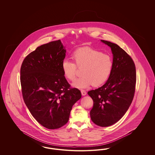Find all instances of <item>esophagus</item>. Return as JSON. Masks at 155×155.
I'll return each mask as SVG.
<instances>
[{"label": "esophagus", "instance_id": "1", "mask_svg": "<svg viewBox=\"0 0 155 155\" xmlns=\"http://www.w3.org/2000/svg\"><path fill=\"white\" fill-rule=\"evenodd\" d=\"M81 94L83 96H84V95H86V91L84 90H81Z\"/></svg>", "mask_w": 155, "mask_h": 155}]
</instances>
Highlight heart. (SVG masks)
Listing matches in <instances>:
<instances>
[{
    "label": "heart",
    "mask_w": 155,
    "mask_h": 155,
    "mask_svg": "<svg viewBox=\"0 0 155 155\" xmlns=\"http://www.w3.org/2000/svg\"><path fill=\"white\" fill-rule=\"evenodd\" d=\"M75 64L64 60L62 69L66 78L71 81H74L77 75V68L82 69V77L72 83V86L83 89L91 85L98 86L104 84L110 75L113 69V62L108 54L90 47H84L75 51L72 54Z\"/></svg>",
    "instance_id": "b5f03b06"
}]
</instances>
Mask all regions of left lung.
<instances>
[{
  "mask_svg": "<svg viewBox=\"0 0 155 155\" xmlns=\"http://www.w3.org/2000/svg\"><path fill=\"white\" fill-rule=\"evenodd\" d=\"M101 41L111 48L113 69L102 87L87 94L94 102L90 113L91 120L99 126L108 127L119 121L131 104L135 91L136 68L131 57L117 44Z\"/></svg>",
  "mask_w": 155,
  "mask_h": 155,
  "instance_id": "1",
  "label": "left lung"
}]
</instances>
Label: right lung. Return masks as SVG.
Returning a JSON list of instances; mask_svg holds the SVG:
<instances>
[{
	"instance_id": "obj_1",
	"label": "right lung",
	"mask_w": 155,
	"mask_h": 155,
	"mask_svg": "<svg viewBox=\"0 0 155 155\" xmlns=\"http://www.w3.org/2000/svg\"><path fill=\"white\" fill-rule=\"evenodd\" d=\"M66 52L60 40L44 44L24 58L20 69L24 102L33 117L48 129L66 124L73 106L81 98L80 90L71 88L64 74Z\"/></svg>"
}]
</instances>
